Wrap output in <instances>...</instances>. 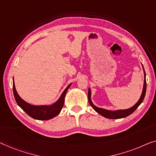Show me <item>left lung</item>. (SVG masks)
<instances>
[{
	"instance_id": "8db88e82",
	"label": "left lung",
	"mask_w": 156,
	"mask_h": 156,
	"mask_svg": "<svg viewBox=\"0 0 156 156\" xmlns=\"http://www.w3.org/2000/svg\"><path fill=\"white\" fill-rule=\"evenodd\" d=\"M142 68H143V71H144V80L142 92H141L140 98H139L138 101L136 102V103L134 104V106H132V107L127 108V109H118V110H115V111H110V110H107V109H105L103 108L97 107V106H95L94 104H93V102L92 101L91 90H90V87H89V89H88V101H89L90 106H91L93 108V109H94V110L96 111L97 113H98L99 114H100L101 115L104 116V117H105L106 118H110V119H120V118H125V117H127V116L129 115L130 114H132V113L138 108V106L140 105L141 103H142L144 99L145 94H146V73H145L144 68L143 65H142Z\"/></svg>"
}]
</instances>
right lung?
Returning a JSON list of instances; mask_svg holds the SVG:
<instances>
[{
  "label": "right lung",
  "mask_w": 156,
  "mask_h": 156,
  "mask_svg": "<svg viewBox=\"0 0 156 156\" xmlns=\"http://www.w3.org/2000/svg\"><path fill=\"white\" fill-rule=\"evenodd\" d=\"M72 83L67 86L64 92L62 93L59 98L56 101L55 103L50 105H32L28 103L24 99L21 98V97L18 94L16 90L15 82L13 78V93L16 102L20 107L23 109L28 115L36 120H48L55 118L57 115L59 114L62 108H63L64 104L65 95L66 94L67 90L70 87Z\"/></svg>",
  "instance_id": "obj_1"
}]
</instances>
